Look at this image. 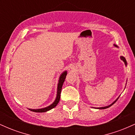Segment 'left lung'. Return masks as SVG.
Wrapping results in <instances>:
<instances>
[{
	"mask_svg": "<svg viewBox=\"0 0 135 135\" xmlns=\"http://www.w3.org/2000/svg\"><path fill=\"white\" fill-rule=\"evenodd\" d=\"M114 46H115V47H117V46H116V45H115L114 44ZM120 60H122V61H124V64H125V65L126 66H127V62H126V58H124V56H120ZM119 98V97L117 98V99H116V100H115V101H114V102H113L112 103H111L110 105H108V106H106V107H98V108H98V109H105V108H108V107H111L112 106V105H113V104H114V103H115L116 102H117V100H118V98Z\"/></svg>",
	"mask_w": 135,
	"mask_h": 135,
	"instance_id": "obj_1",
	"label": "left lung"
}]
</instances>
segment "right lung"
I'll return each mask as SVG.
<instances>
[{
    "mask_svg": "<svg viewBox=\"0 0 135 135\" xmlns=\"http://www.w3.org/2000/svg\"><path fill=\"white\" fill-rule=\"evenodd\" d=\"M66 75H67V72H66V71L63 72L62 74L60 75V78H59V80H58V88H57L56 97L55 100L54 101V102L51 105H50L48 107H46L45 108H38V109H31V108H29V110L31 111H32V112H47V111L50 110L52 109V108H55L57 105V104H58L59 101H60V94H61V88H62L63 83H64Z\"/></svg>",
    "mask_w": 135,
    "mask_h": 135,
    "instance_id": "add662e5",
    "label": "right lung"
}]
</instances>
